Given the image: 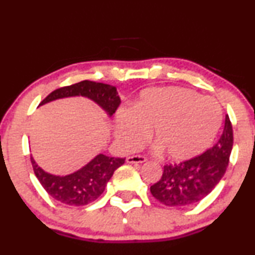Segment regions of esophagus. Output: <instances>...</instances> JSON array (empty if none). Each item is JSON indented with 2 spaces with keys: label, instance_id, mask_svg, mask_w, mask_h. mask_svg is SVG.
I'll use <instances>...</instances> for the list:
<instances>
[{
  "label": "esophagus",
  "instance_id": "34e87169",
  "mask_svg": "<svg viewBox=\"0 0 255 255\" xmlns=\"http://www.w3.org/2000/svg\"><path fill=\"white\" fill-rule=\"evenodd\" d=\"M146 160L147 158L143 157V155H131V157L127 158L128 164H142Z\"/></svg>",
  "mask_w": 255,
  "mask_h": 255
}]
</instances>
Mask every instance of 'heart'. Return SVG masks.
<instances>
[{"mask_svg":"<svg viewBox=\"0 0 255 255\" xmlns=\"http://www.w3.org/2000/svg\"><path fill=\"white\" fill-rule=\"evenodd\" d=\"M222 124L220 104L210 97L180 87L151 88L142 91L133 109H120L115 133L128 149L141 146L148 131L172 161L197 157L211 146Z\"/></svg>","mask_w":255,"mask_h":255,"instance_id":"heart-1","label":"heart"}]
</instances>
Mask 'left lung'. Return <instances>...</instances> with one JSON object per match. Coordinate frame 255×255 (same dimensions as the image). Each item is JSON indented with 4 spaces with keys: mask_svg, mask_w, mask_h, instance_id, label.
Here are the masks:
<instances>
[{
    "mask_svg": "<svg viewBox=\"0 0 255 255\" xmlns=\"http://www.w3.org/2000/svg\"><path fill=\"white\" fill-rule=\"evenodd\" d=\"M232 148L233 127L227 115L216 145L190 160L165 165L161 178L151 186L153 197L168 207H184L202 201L226 173Z\"/></svg>",
    "mask_w": 255,
    "mask_h": 255,
    "instance_id": "left-lung-1",
    "label": "left lung"
}]
</instances>
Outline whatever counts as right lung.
<instances>
[{"instance_id": "add662e5", "label": "right lung", "mask_w": 255, "mask_h": 255, "mask_svg": "<svg viewBox=\"0 0 255 255\" xmlns=\"http://www.w3.org/2000/svg\"><path fill=\"white\" fill-rule=\"evenodd\" d=\"M83 96L90 98L112 116L119 108L120 100L116 88L103 83L91 81H82L76 84L63 87L52 91L47 97L40 103L65 97ZM126 158H114L104 154H97L93 160L85 166L67 176H54L47 173L36 164L33 157H30L33 170L42 188L48 195L60 203L69 205H87L103 194L107 183L114 174V171L125 164Z\"/></svg>"}]
</instances>
